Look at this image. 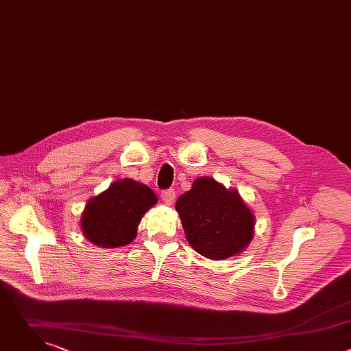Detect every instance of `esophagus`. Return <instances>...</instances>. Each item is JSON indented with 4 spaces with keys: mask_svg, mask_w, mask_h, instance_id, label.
Returning <instances> with one entry per match:
<instances>
[{
    "mask_svg": "<svg viewBox=\"0 0 351 351\" xmlns=\"http://www.w3.org/2000/svg\"><path fill=\"white\" fill-rule=\"evenodd\" d=\"M161 198H162V202H164L165 204L172 206V204H173V202H175V198H176V193H175V190H173V189L164 190V191L161 193Z\"/></svg>",
    "mask_w": 351,
    "mask_h": 351,
    "instance_id": "obj_1",
    "label": "esophagus"
}]
</instances>
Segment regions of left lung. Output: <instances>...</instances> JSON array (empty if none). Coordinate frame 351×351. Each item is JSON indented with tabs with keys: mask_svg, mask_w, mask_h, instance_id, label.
Listing matches in <instances>:
<instances>
[{
	"mask_svg": "<svg viewBox=\"0 0 351 351\" xmlns=\"http://www.w3.org/2000/svg\"><path fill=\"white\" fill-rule=\"evenodd\" d=\"M193 250L210 260L237 256L254 237L256 217L236 189L197 178L175 206Z\"/></svg>",
	"mask_w": 351,
	"mask_h": 351,
	"instance_id": "1",
	"label": "left lung"
}]
</instances>
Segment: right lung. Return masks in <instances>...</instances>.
<instances>
[{"label": "right lung", "instance_id": "right-lung-1", "mask_svg": "<svg viewBox=\"0 0 351 351\" xmlns=\"http://www.w3.org/2000/svg\"><path fill=\"white\" fill-rule=\"evenodd\" d=\"M158 198L148 186L133 179H118L91 197L80 218L83 236L99 248H117L133 241L143 215Z\"/></svg>", "mask_w": 351, "mask_h": 351}]
</instances>
